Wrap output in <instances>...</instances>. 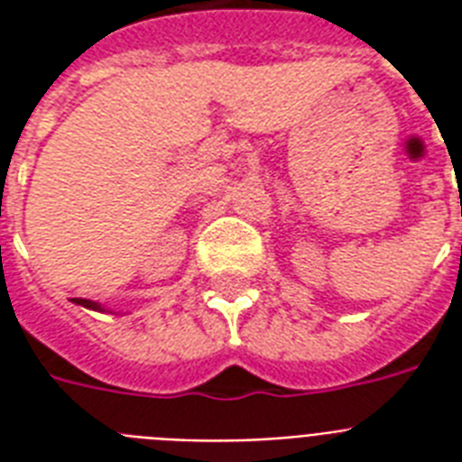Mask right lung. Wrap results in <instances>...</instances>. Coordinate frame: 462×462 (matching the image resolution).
Wrapping results in <instances>:
<instances>
[{"mask_svg":"<svg viewBox=\"0 0 462 462\" xmlns=\"http://www.w3.org/2000/svg\"><path fill=\"white\" fill-rule=\"evenodd\" d=\"M71 302H74V304H79V307L93 309V311H107V309H105L103 304L93 302V300H83V297H74V300H71Z\"/></svg>","mask_w":462,"mask_h":462,"instance_id":"add662e5","label":"right lung"}]
</instances>
